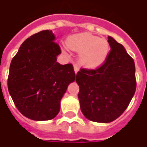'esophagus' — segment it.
Returning a JSON list of instances; mask_svg holds the SVG:
<instances>
[{"label": "esophagus", "mask_w": 147, "mask_h": 147, "mask_svg": "<svg viewBox=\"0 0 147 147\" xmlns=\"http://www.w3.org/2000/svg\"><path fill=\"white\" fill-rule=\"evenodd\" d=\"M74 72H75V74H77V73H78V71H79V68H78V66H77V65H74Z\"/></svg>", "instance_id": "1"}]
</instances>
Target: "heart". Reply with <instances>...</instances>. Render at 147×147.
Here are the masks:
<instances>
[{
  "label": "heart",
  "instance_id": "b5f03b06",
  "mask_svg": "<svg viewBox=\"0 0 147 147\" xmlns=\"http://www.w3.org/2000/svg\"><path fill=\"white\" fill-rule=\"evenodd\" d=\"M66 45L78 52L79 64L88 69L103 65L110 51V43L105 38H99L88 32L73 34L67 38Z\"/></svg>",
  "mask_w": 147,
  "mask_h": 147
}]
</instances>
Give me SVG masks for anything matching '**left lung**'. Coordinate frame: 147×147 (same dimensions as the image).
I'll use <instances>...</instances> for the list:
<instances>
[{
    "mask_svg": "<svg viewBox=\"0 0 147 147\" xmlns=\"http://www.w3.org/2000/svg\"><path fill=\"white\" fill-rule=\"evenodd\" d=\"M108 42L111 50L104 65L92 70L82 69L76 75L83 115L105 123L121 115L136 91L133 59L113 37H108Z\"/></svg>",
    "mask_w": 147,
    "mask_h": 147,
    "instance_id": "left-lung-1",
    "label": "left lung"
}]
</instances>
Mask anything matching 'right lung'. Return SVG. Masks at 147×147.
I'll list each match as a JSON object with an SVG mask.
<instances>
[{"label": "right lung", "instance_id": "obj_1", "mask_svg": "<svg viewBox=\"0 0 147 147\" xmlns=\"http://www.w3.org/2000/svg\"><path fill=\"white\" fill-rule=\"evenodd\" d=\"M51 30H43L26 39L11 60L8 90L20 112L32 120L54 119L68 86L75 80L71 64L60 65V54Z\"/></svg>", "mask_w": 147, "mask_h": 147}]
</instances>
